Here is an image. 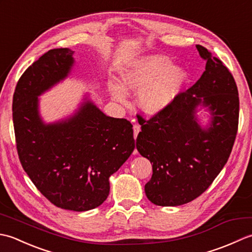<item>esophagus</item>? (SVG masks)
<instances>
[{
	"label": "esophagus",
	"instance_id": "34e87169",
	"mask_svg": "<svg viewBox=\"0 0 252 252\" xmlns=\"http://www.w3.org/2000/svg\"><path fill=\"white\" fill-rule=\"evenodd\" d=\"M133 131H134V137L136 138V136H137V134H138V132L141 131L140 125H134V126H133Z\"/></svg>",
	"mask_w": 252,
	"mask_h": 252
}]
</instances>
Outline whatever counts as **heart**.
<instances>
[{
	"instance_id": "1",
	"label": "heart",
	"mask_w": 252,
	"mask_h": 252,
	"mask_svg": "<svg viewBox=\"0 0 252 252\" xmlns=\"http://www.w3.org/2000/svg\"><path fill=\"white\" fill-rule=\"evenodd\" d=\"M167 57L149 56L136 62L123 73L122 88L115 87V98L125 103L126 92L138 93V105L147 114H157L170 105L179 94L186 73L183 69L169 66Z\"/></svg>"
}]
</instances>
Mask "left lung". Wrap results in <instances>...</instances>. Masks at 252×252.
I'll list each match as a JSON object with an SVG mask.
<instances>
[{"label": "left lung", "mask_w": 252, "mask_h": 252, "mask_svg": "<svg viewBox=\"0 0 252 252\" xmlns=\"http://www.w3.org/2000/svg\"><path fill=\"white\" fill-rule=\"evenodd\" d=\"M207 62L198 81L180 92L170 105L146 120L136 148L153 163L145 185L149 200L157 206H181L199 197L221 172L232 153L238 130L239 97L236 82L226 66L206 47L196 45ZM209 105L213 121L202 130L195 107Z\"/></svg>", "instance_id": "1"}]
</instances>
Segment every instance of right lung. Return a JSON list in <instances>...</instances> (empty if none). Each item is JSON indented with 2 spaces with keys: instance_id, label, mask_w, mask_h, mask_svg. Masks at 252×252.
Returning <instances> with one entry per match:
<instances>
[{
  "instance_id": "obj_1",
  "label": "right lung",
  "mask_w": 252,
  "mask_h": 252,
  "mask_svg": "<svg viewBox=\"0 0 252 252\" xmlns=\"http://www.w3.org/2000/svg\"><path fill=\"white\" fill-rule=\"evenodd\" d=\"M72 55L50 50L27 68L15 89L13 121L20 163L41 194L58 208L87 211L107 199L109 176L135 141L129 120L107 117L90 101L68 121H41L37 96L67 76Z\"/></svg>"
}]
</instances>
